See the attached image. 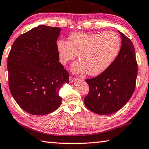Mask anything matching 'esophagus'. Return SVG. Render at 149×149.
<instances>
[{
	"label": "esophagus",
	"mask_w": 149,
	"mask_h": 149,
	"mask_svg": "<svg viewBox=\"0 0 149 149\" xmlns=\"http://www.w3.org/2000/svg\"><path fill=\"white\" fill-rule=\"evenodd\" d=\"M78 79L77 78H74V77H69V82L70 83H72L73 82H74L75 80H77Z\"/></svg>",
	"instance_id": "obj_1"
}]
</instances>
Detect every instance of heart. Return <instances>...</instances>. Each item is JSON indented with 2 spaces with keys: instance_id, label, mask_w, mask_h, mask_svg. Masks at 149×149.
<instances>
[{
  "instance_id": "heart-1",
  "label": "heart",
  "mask_w": 149,
  "mask_h": 149,
  "mask_svg": "<svg viewBox=\"0 0 149 149\" xmlns=\"http://www.w3.org/2000/svg\"><path fill=\"white\" fill-rule=\"evenodd\" d=\"M56 48L59 61L63 65L74 59L71 70L77 74L86 72L90 76H97L105 72L115 61L121 48L119 36L114 32L98 33H74L69 41L59 40Z\"/></svg>"
}]
</instances>
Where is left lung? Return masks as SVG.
<instances>
[{
	"mask_svg": "<svg viewBox=\"0 0 149 149\" xmlns=\"http://www.w3.org/2000/svg\"><path fill=\"white\" fill-rule=\"evenodd\" d=\"M122 46L118 56L105 72L86 79L90 92L84 104L90 111L101 115L116 113L126 105L135 88L137 63L134 46L121 33Z\"/></svg>",
	"mask_w": 149,
	"mask_h": 149,
	"instance_id": "1",
	"label": "left lung"
}]
</instances>
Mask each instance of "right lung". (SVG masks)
<instances>
[{"instance_id": "obj_1", "label": "right lung", "mask_w": 149, "mask_h": 149, "mask_svg": "<svg viewBox=\"0 0 149 149\" xmlns=\"http://www.w3.org/2000/svg\"><path fill=\"white\" fill-rule=\"evenodd\" d=\"M61 29L38 25L20 35L8 57L10 92L19 106L34 115H45L61 105L59 91L69 73L59 62L57 40Z\"/></svg>"}]
</instances>
